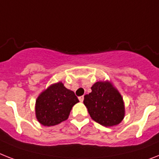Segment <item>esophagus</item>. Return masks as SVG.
<instances>
[{
  "label": "esophagus",
  "mask_w": 159,
  "mask_h": 159,
  "mask_svg": "<svg viewBox=\"0 0 159 159\" xmlns=\"http://www.w3.org/2000/svg\"><path fill=\"white\" fill-rule=\"evenodd\" d=\"M84 96H81V97H80V98H79V100H80L81 102H82L83 101H84Z\"/></svg>",
  "instance_id": "1"
}]
</instances>
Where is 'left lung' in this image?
<instances>
[{
	"mask_svg": "<svg viewBox=\"0 0 159 159\" xmlns=\"http://www.w3.org/2000/svg\"><path fill=\"white\" fill-rule=\"evenodd\" d=\"M84 96V104L94 121L105 127L117 125L124 119L123 98L110 82H97Z\"/></svg>",
	"mask_w": 159,
	"mask_h": 159,
	"instance_id": "left-lung-1",
	"label": "left lung"
}]
</instances>
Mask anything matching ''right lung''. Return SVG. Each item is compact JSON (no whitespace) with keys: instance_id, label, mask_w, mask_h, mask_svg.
I'll list each match as a JSON object with an SVG mask.
<instances>
[{"instance_id":"right-lung-1","label":"right lung","mask_w":159,"mask_h":159,"mask_svg":"<svg viewBox=\"0 0 159 159\" xmlns=\"http://www.w3.org/2000/svg\"><path fill=\"white\" fill-rule=\"evenodd\" d=\"M79 100L74 92L59 82L44 90L35 102L36 119L42 125L54 126L65 121Z\"/></svg>"}]
</instances>
